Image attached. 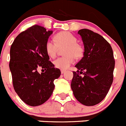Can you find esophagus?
<instances>
[{
    "label": "esophagus",
    "instance_id": "1",
    "mask_svg": "<svg viewBox=\"0 0 126 126\" xmlns=\"http://www.w3.org/2000/svg\"><path fill=\"white\" fill-rule=\"evenodd\" d=\"M61 74H64V73L65 72V70H61Z\"/></svg>",
    "mask_w": 126,
    "mask_h": 126
}]
</instances>
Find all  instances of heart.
<instances>
[{"mask_svg":"<svg viewBox=\"0 0 126 126\" xmlns=\"http://www.w3.org/2000/svg\"><path fill=\"white\" fill-rule=\"evenodd\" d=\"M53 41L47 40L45 43V48L46 53L50 57L54 58L59 48H63V54L64 56L59 57L53 64L56 68L64 70L69 67L76 59L82 57L83 54V48L80 44L77 43V38L71 33L67 32L58 33L54 37Z\"/></svg>","mask_w":126,"mask_h":126,"instance_id":"heart-1","label":"heart"}]
</instances>
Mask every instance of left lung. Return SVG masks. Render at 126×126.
<instances>
[{
  "label": "left lung",
  "instance_id": "obj_1",
  "mask_svg": "<svg viewBox=\"0 0 126 126\" xmlns=\"http://www.w3.org/2000/svg\"><path fill=\"white\" fill-rule=\"evenodd\" d=\"M78 33L84 44V56L75 65L78 71H73L71 88L78 102L93 106L102 102L110 90L115 59L110 43L100 34L88 29Z\"/></svg>",
  "mask_w": 126,
  "mask_h": 126
}]
</instances>
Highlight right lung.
Here are the masks:
<instances>
[{
  "label": "right lung",
  "mask_w": 126,
  "mask_h": 126,
  "mask_svg": "<svg viewBox=\"0 0 126 126\" xmlns=\"http://www.w3.org/2000/svg\"><path fill=\"white\" fill-rule=\"evenodd\" d=\"M53 33L43 26L33 25L16 38L10 50L9 68L15 92L30 106H38L50 97L53 81L61 76L47 54L45 45ZM39 67L45 70L40 74Z\"/></svg>",
  "instance_id": "add662e5"
}]
</instances>
